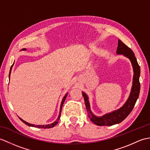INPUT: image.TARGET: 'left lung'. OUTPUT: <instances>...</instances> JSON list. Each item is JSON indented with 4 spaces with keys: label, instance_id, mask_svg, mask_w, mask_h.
<instances>
[{
    "label": "left lung",
    "instance_id": "left-lung-1",
    "mask_svg": "<svg viewBox=\"0 0 150 150\" xmlns=\"http://www.w3.org/2000/svg\"><path fill=\"white\" fill-rule=\"evenodd\" d=\"M116 54L118 55H123V56L129 59L134 71L133 82H132L131 91L124 105L119 109L114 110L109 113H107L102 116H97L93 113L91 110L88 96L86 93L82 92V96L84 98L85 105L89 117L92 122L98 126H112V125L122 122L133 109L139 97V92H140L141 86L140 82H139V76H140L141 72L140 67L137 63V59L135 57L133 51L119 40Z\"/></svg>",
    "mask_w": 150,
    "mask_h": 150
}]
</instances>
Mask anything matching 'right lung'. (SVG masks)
<instances>
[{
    "mask_svg": "<svg viewBox=\"0 0 150 150\" xmlns=\"http://www.w3.org/2000/svg\"><path fill=\"white\" fill-rule=\"evenodd\" d=\"M27 49L26 48H22V50H26ZM14 63L13 64V65L11 66V68H10V71H9V79H10V75H11V69H12V68H13V66ZM68 95V93L66 94V95H64V96L63 97V98H62V102H61V106H60V110H59V116L57 118V120H55L54 122H53L52 123H50V124H48V125H33V124H31V123H27L25 121L23 120L22 118H20V120L22 121L23 123H25V125H28V126L29 127H36V128H52L55 127V125H56L58 123V121L59 120V119H60V116H61V110H62V105H63V103L64 102V101L66 100V98H67V96Z\"/></svg>",
    "mask_w": 150,
    "mask_h": 150,
    "instance_id": "1",
    "label": "right lung"
}]
</instances>
